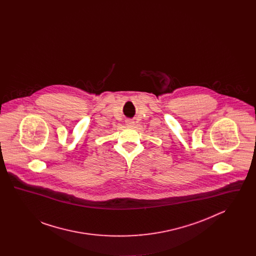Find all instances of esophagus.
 <instances>
[{
    "instance_id": "1",
    "label": "esophagus",
    "mask_w": 256,
    "mask_h": 256,
    "mask_svg": "<svg viewBox=\"0 0 256 256\" xmlns=\"http://www.w3.org/2000/svg\"><path fill=\"white\" fill-rule=\"evenodd\" d=\"M126 124L128 128H134V126H135V122L132 121V120H126Z\"/></svg>"
}]
</instances>
